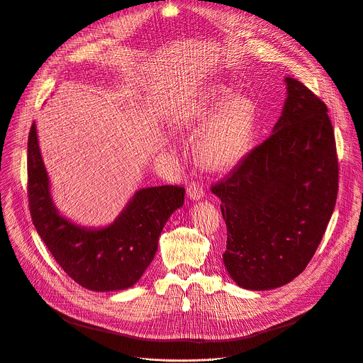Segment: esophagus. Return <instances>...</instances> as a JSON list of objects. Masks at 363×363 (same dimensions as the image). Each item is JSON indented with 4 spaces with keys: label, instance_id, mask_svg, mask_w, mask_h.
Segmentation results:
<instances>
[{
    "label": "esophagus",
    "instance_id": "1",
    "mask_svg": "<svg viewBox=\"0 0 363 363\" xmlns=\"http://www.w3.org/2000/svg\"><path fill=\"white\" fill-rule=\"evenodd\" d=\"M186 195L189 199L192 201H198V199H202L205 192H203V186L198 182H191L188 185V189H186Z\"/></svg>",
    "mask_w": 363,
    "mask_h": 363
}]
</instances>
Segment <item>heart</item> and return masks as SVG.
<instances>
[{"label": "heart", "mask_w": 363, "mask_h": 363, "mask_svg": "<svg viewBox=\"0 0 363 363\" xmlns=\"http://www.w3.org/2000/svg\"><path fill=\"white\" fill-rule=\"evenodd\" d=\"M230 97L228 89L217 86L210 106L220 108L216 116L196 135L194 143L195 160L208 171H227L234 167L247 150L255 122L252 101L242 96ZM206 111L198 109L184 123L192 125L202 121Z\"/></svg>", "instance_id": "heart-1"}]
</instances>
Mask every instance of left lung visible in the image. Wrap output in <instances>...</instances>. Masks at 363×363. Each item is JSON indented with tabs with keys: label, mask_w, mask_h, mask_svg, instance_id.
I'll use <instances>...</instances> for the list:
<instances>
[{
	"label": "left lung",
	"mask_w": 363,
	"mask_h": 363,
	"mask_svg": "<svg viewBox=\"0 0 363 363\" xmlns=\"http://www.w3.org/2000/svg\"><path fill=\"white\" fill-rule=\"evenodd\" d=\"M284 82L287 97L273 133L211 188L227 225L224 266L247 290L284 286L306 269L337 198L328 108L298 80Z\"/></svg>",
	"instance_id": "1"
}]
</instances>
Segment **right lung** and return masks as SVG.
I'll return each mask as SVG.
<instances>
[{
	"label": "right lung",
	"mask_w": 363,
	"mask_h": 363,
	"mask_svg": "<svg viewBox=\"0 0 363 363\" xmlns=\"http://www.w3.org/2000/svg\"><path fill=\"white\" fill-rule=\"evenodd\" d=\"M27 169L30 214L38 235L66 274L93 291L136 284L153 260L164 225L184 203L181 186L142 188L108 227L74 224L60 216L51 198L35 123L28 135Z\"/></svg>",
	"instance_id": "add662e5"
}]
</instances>
